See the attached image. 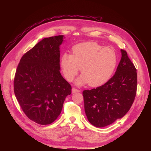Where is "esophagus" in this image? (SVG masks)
Here are the masks:
<instances>
[{
	"label": "esophagus",
	"instance_id": "obj_1",
	"mask_svg": "<svg viewBox=\"0 0 151 151\" xmlns=\"http://www.w3.org/2000/svg\"><path fill=\"white\" fill-rule=\"evenodd\" d=\"M80 90L77 89L76 88H72V93H79Z\"/></svg>",
	"mask_w": 151,
	"mask_h": 151
}]
</instances>
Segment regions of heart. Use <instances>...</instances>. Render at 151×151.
<instances>
[{
	"label": "heart",
	"instance_id": "1",
	"mask_svg": "<svg viewBox=\"0 0 151 151\" xmlns=\"http://www.w3.org/2000/svg\"><path fill=\"white\" fill-rule=\"evenodd\" d=\"M118 62L117 54L111 47H104L96 42H84L72 48V55L63 53L60 65L63 75L72 81L81 67V75L76 84L81 86L89 83L91 87L106 83L115 71Z\"/></svg>",
	"mask_w": 151,
	"mask_h": 151
}]
</instances>
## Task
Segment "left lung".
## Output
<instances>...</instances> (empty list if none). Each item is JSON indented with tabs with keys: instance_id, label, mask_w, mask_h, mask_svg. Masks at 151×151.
Wrapping results in <instances>:
<instances>
[{
	"instance_id": "left-lung-1",
	"label": "left lung",
	"mask_w": 151,
	"mask_h": 151,
	"mask_svg": "<svg viewBox=\"0 0 151 151\" xmlns=\"http://www.w3.org/2000/svg\"><path fill=\"white\" fill-rule=\"evenodd\" d=\"M120 51L121 60L115 75L104 85L83 92L86 116L96 127L108 126L122 118L134 101L137 70L126 51Z\"/></svg>"
}]
</instances>
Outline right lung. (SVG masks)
<instances>
[{
    "mask_svg": "<svg viewBox=\"0 0 151 151\" xmlns=\"http://www.w3.org/2000/svg\"><path fill=\"white\" fill-rule=\"evenodd\" d=\"M64 36L45 38L22 57L14 89L22 111L30 120L48 125L60 115L70 84L60 70V46Z\"/></svg>",
    "mask_w": 151,
    "mask_h": 151,
    "instance_id": "right-lung-1",
    "label": "right lung"
}]
</instances>
